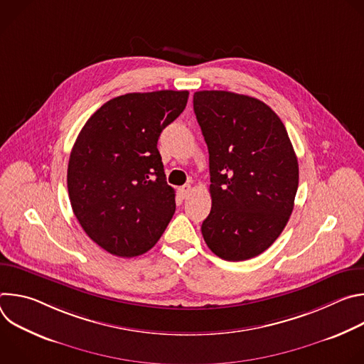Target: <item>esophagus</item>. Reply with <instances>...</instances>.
<instances>
[{"instance_id": "1", "label": "esophagus", "mask_w": 364, "mask_h": 364, "mask_svg": "<svg viewBox=\"0 0 364 364\" xmlns=\"http://www.w3.org/2000/svg\"><path fill=\"white\" fill-rule=\"evenodd\" d=\"M178 191H180V196H181L183 198H186V197L190 194V191H191V186H190V184H184V186H181V187L178 188Z\"/></svg>"}]
</instances>
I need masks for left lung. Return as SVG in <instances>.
I'll use <instances>...</instances> for the list:
<instances>
[{"instance_id":"1","label":"left lung","mask_w":364,"mask_h":364,"mask_svg":"<svg viewBox=\"0 0 364 364\" xmlns=\"http://www.w3.org/2000/svg\"><path fill=\"white\" fill-rule=\"evenodd\" d=\"M193 107L209 148L212 210L204 242L225 261L265 252L294 209L298 160L279 117L256 97L200 90Z\"/></svg>"}]
</instances>
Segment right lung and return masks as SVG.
I'll return each instance as SVG.
<instances>
[{
  "mask_svg": "<svg viewBox=\"0 0 364 364\" xmlns=\"http://www.w3.org/2000/svg\"><path fill=\"white\" fill-rule=\"evenodd\" d=\"M187 99V90L121 95L77 135L68 167L72 209L86 235L115 256L149 250L176 212L157 142Z\"/></svg>",
  "mask_w": 364,
  "mask_h": 364,
  "instance_id": "obj_1",
  "label": "right lung"
}]
</instances>
